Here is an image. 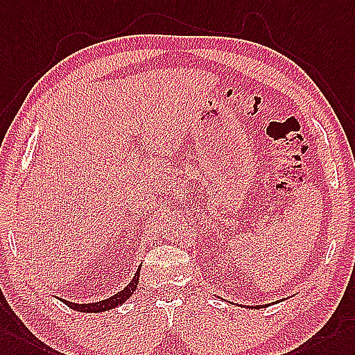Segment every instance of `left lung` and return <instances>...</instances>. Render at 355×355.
Wrapping results in <instances>:
<instances>
[{
  "mask_svg": "<svg viewBox=\"0 0 355 355\" xmlns=\"http://www.w3.org/2000/svg\"><path fill=\"white\" fill-rule=\"evenodd\" d=\"M283 300H286V298H283ZM282 300V301H283ZM280 302V301H279ZM271 304H277V301H275V302H271ZM271 304H263V306H252V307H250V309H263V307H268V306H271ZM241 307H243V306H241Z\"/></svg>",
  "mask_w": 355,
  "mask_h": 355,
  "instance_id": "1",
  "label": "left lung"
}]
</instances>
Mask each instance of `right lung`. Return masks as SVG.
Listing matches in <instances>:
<instances>
[{
  "instance_id": "add662e5",
  "label": "right lung",
  "mask_w": 355,
  "mask_h": 355,
  "mask_svg": "<svg viewBox=\"0 0 355 355\" xmlns=\"http://www.w3.org/2000/svg\"><path fill=\"white\" fill-rule=\"evenodd\" d=\"M140 270H141V266H138V270L132 277L131 283H129L123 291L114 293V295L107 298V300H102V301H98V302H87V304H76V302H71V301H66V300H62V298H60V300H62L67 307L76 310V312H83V313L107 312V310L116 309L117 306H122L123 302L126 300H129V297H131L132 293L135 292V289L138 286V277H140Z\"/></svg>"
}]
</instances>
